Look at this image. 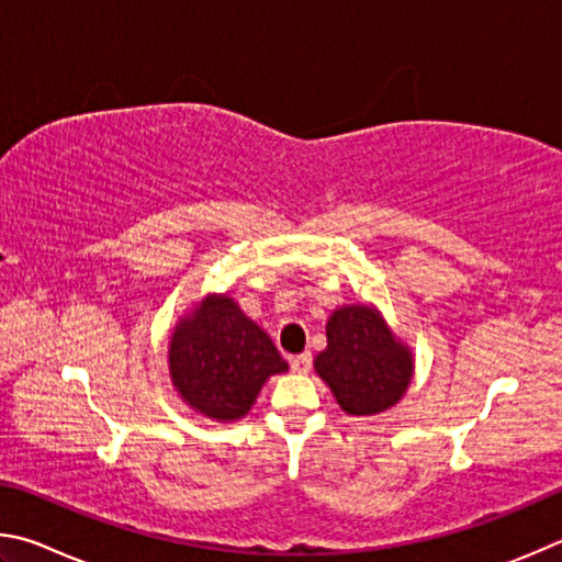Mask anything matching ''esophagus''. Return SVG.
Returning a JSON list of instances; mask_svg holds the SVG:
<instances>
[{"label":"esophagus","mask_w":562,"mask_h":562,"mask_svg":"<svg viewBox=\"0 0 562 562\" xmlns=\"http://www.w3.org/2000/svg\"><path fill=\"white\" fill-rule=\"evenodd\" d=\"M313 356L311 352H301V356H291V368L296 372H308L311 370Z\"/></svg>","instance_id":"esophagus-1"}]
</instances>
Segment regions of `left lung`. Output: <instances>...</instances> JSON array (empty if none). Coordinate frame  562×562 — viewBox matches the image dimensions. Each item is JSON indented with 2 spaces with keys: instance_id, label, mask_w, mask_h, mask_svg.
<instances>
[{
  "instance_id": "8db88e82",
  "label": "left lung",
  "mask_w": 562,
  "mask_h": 562,
  "mask_svg": "<svg viewBox=\"0 0 562 562\" xmlns=\"http://www.w3.org/2000/svg\"><path fill=\"white\" fill-rule=\"evenodd\" d=\"M328 348L316 372L348 415H378L397 405L412 378L409 350L395 340L375 308L346 306L333 313Z\"/></svg>"
}]
</instances>
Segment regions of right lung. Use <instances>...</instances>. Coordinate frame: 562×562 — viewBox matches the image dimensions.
Masks as SVG:
<instances>
[{
	"label": "right lung",
	"instance_id": "add662e5",
	"mask_svg": "<svg viewBox=\"0 0 562 562\" xmlns=\"http://www.w3.org/2000/svg\"><path fill=\"white\" fill-rule=\"evenodd\" d=\"M271 338L229 296H210L177 326L170 375L204 417L232 422L251 409L269 375L286 372Z\"/></svg>",
	"mask_w": 562,
	"mask_h": 562
}]
</instances>
